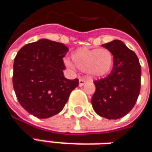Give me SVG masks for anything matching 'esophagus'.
I'll list each match as a JSON object with an SVG mask.
<instances>
[{"label":"esophagus","instance_id":"34e87169","mask_svg":"<svg viewBox=\"0 0 152 152\" xmlns=\"http://www.w3.org/2000/svg\"><path fill=\"white\" fill-rule=\"evenodd\" d=\"M87 82V80H86L85 79H82V78H80L79 80V86L80 87H82L83 86H85V84Z\"/></svg>","mask_w":152,"mask_h":152}]
</instances>
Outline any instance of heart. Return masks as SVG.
<instances>
[{
    "label": "heart",
    "mask_w": 152,
    "mask_h": 152,
    "mask_svg": "<svg viewBox=\"0 0 152 152\" xmlns=\"http://www.w3.org/2000/svg\"><path fill=\"white\" fill-rule=\"evenodd\" d=\"M72 59L80 70L87 72L94 77H102L110 72L114 58L107 49L82 47L72 53ZM73 63L69 60H65V64L69 68L74 67Z\"/></svg>",
    "instance_id": "heart-1"
}]
</instances>
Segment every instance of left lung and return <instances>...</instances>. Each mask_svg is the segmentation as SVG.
<instances>
[{"mask_svg":"<svg viewBox=\"0 0 152 152\" xmlns=\"http://www.w3.org/2000/svg\"><path fill=\"white\" fill-rule=\"evenodd\" d=\"M113 54V67L103 79L94 81L91 99L97 114L108 120L124 117L133 109L140 93L141 66L136 53L121 40L102 45Z\"/></svg>","mask_w":152,"mask_h":152,"instance_id":"obj_1","label":"left lung"}]
</instances>
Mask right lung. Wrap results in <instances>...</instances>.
Masks as SVG:
<instances>
[{
	"mask_svg": "<svg viewBox=\"0 0 152 152\" xmlns=\"http://www.w3.org/2000/svg\"><path fill=\"white\" fill-rule=\"evenodd\" d=\"M64 44L40 40L22 47L14 62L13 86L18 102L36 117L44 119L59 113L79 80L63 75Z\"/></svg>",
	"mask_w": 152,
	"mask_h": 152,
	"instance_id": "add662e5",
	"label": "right lung"
}]
</instances>
